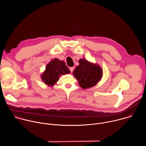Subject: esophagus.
<instances>
[{"label":"esophagus","mask_w":146,"mask_h":146,"mask_svg":"<svg viewBox=\"0 0 146 146\" xmlns=\"http://www.w3.org/2000/svg\"><path fill=\"white\" fill-rule=\"evenodd\" d=\"M74 67H71V68H70V70L71 73H72V72H73V70H74Z\"/></svg>","instance_id":"1"}]
</instances>
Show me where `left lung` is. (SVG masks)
<instances>
[{
  "instance_id": "obj_1",
  "label": "left lung",
  "mask_w": 146,
  "mask_h": 146,
  "mask_svg": "<svg viewBox=\"0 0 146 146\" xmlns=\"http://www.w3.org/2000/svg\"><path fill=\"white\" fill-rule=\"evenodd\" d=\"M78 62L79 65L76 67L73 74L77 80L80 87L86 90L96 86L103 76L101 67L84 58L80 59Z\"/></svg>"
}]
</instances>
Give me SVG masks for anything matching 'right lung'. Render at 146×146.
<instances>
[{"mask_svg": "<svg viewBox=\"0 0 146 146\" xmlns=\"http://www.w3.org/2000/svg\"><path fill=\"white\" fill-rule=\"evenodd\" d=\"M70 72L64 61L55 58L47 65L45 70L41 75V78L46 85L53 87L60 76L69 74Z\"/></svg>", "mask_w": 146, "mask_h": 146, "instance_id": "add662e5", "label": "right lung"}]
</instances>
